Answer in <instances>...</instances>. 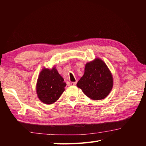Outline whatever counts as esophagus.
Segmentation results:
<instances>
[{"mask_svg":"<svg viewBox=\"0 0 146 146\" xmlns=\"http://www.w3.org/2000/svg\"><path fill=\"white\" fill-rule=\"evenodd\" d=\"M76 85V82L71 83V85H72V86H75Z\"/></svg>","mask_w":146,"mask_h":146,"instance_id":"34e87169","label":"esophagus"}]
</instances>
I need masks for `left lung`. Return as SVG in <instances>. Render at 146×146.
Wrapping results in <instances>:
<instances>
[{
    "label": "left lung",
    "instance_id": "left-lung-1",
    "mask_svg": "<svg viewBox=\"0 0 146 146\" xmlns=\"http://www.w3.org/2000/svg\"><path fill=\"white\" fill-rule=\"evenodd\" d=\"M92 100H102L109 94L113 86L112 75L100 59L86 63L84 75L76 84Z\"/></svg>",
    "mask_w": 146,
    "mask_h": 146
}]
</instances>
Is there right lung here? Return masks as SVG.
I'll list each match as a JSON object with an SVG mask.
<instances>
[{"label":"right lung","mask_w":146,"mask_h":146,"mask_svg":"<svg viewBox=\"0 0 146 146\" xmlns=\"http://www.w3.org/2000/svg\"><path fill=\"white\" fill-rule=\"evenodd\" d=\"M66 83L55 68H44L39 74L36 85L38 98L43 103L51 104L58 100L64 91Z\"/></svg>","instance_id":"add662e5"}]
</instances>
